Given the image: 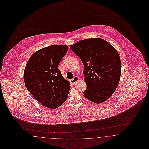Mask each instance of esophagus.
I'll use <instances>...</instances> for the list:
<instances>
[{
  "label": "esophagus",
  "mask_w": 149,
  "mask_h": 149,
  "mask_svg": "<svg viewBox=\"0 0 149 149\" xmlns=\"http://www.w3.org/2000/svg\"><path fill=\"white\" fill-rule=\"evenodd\" d=\"M79 77H74L72 79L70 80V82L73 84V85H75L76 83H77V81H79Z\"/></svg>",
  "instance_id": "esophagus-1"
}]
</instances>
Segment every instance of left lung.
Returning <instances> with one entry per match:
<instances>
[{
  "instance_id": "1",
  "label": "left lung",
  "mask_w": 149,
  "mask_h": 149,
  "mask_svg": "<svg viewBox=\"0 0 149 149\" xmlns=\"http://www.w3.org/2000/svg\"><path fill=\"white\" fill-rule=\"evenodd\" d=\"M84 64L86 90L85 98L100 104L115 91L121 77V59L108 41L99 38L82 40L70 45Z\"/></svg>"
}]
</instances>
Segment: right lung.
<instances>
[{
    "label": "right lung",
    "mask_w": 149,
    "mask_h": 149,
    "mask_svg": "<svg viewBox=\"0 0 149 149\" xmlns=\"http://www.w3.org/2000/svg\"><path fill=\"white\" fill-rule=\"evenodd\" d=\"M67 45H52L34 53L24 70L28 91L42 105L57 108L68 98L70 83L63 77L58 67L67 54Z\"/></svg>",
    "instance_id": "1"
}]
</instances>
